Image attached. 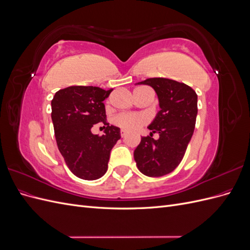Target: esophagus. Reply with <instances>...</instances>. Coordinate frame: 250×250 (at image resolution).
<instances>
[{
    "label": "esophagus",
    "instance_id": "obj_1",
    "mask_svg": "<svg viewBox=\"0 0 250 250\" xmlns=\"http://www.w3.org/2000/svg\"><path fill=\"white\" fill-rule=\"evenodd\" d=\"M120 133H121V137H122V138H124V137H125V135L127 134V131H126V130H124V129H121Z\"/></svg>",
    "mask_w": 250,
    "mask_h": 250
}]
</instances>
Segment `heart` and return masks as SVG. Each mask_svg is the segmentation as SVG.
I'll list each match as a JSON object with an SVG mask.
<instances>
[{"label":"heart","mask_w":250,"mask_h":250,"mask_svg":"<svg viewBox=\"0 0 250 250\" xmlns=\"http://www.w3.org/2000/svg\"><path fill=\"white\" fill-rule=\"evenodd\" d=\"M144 88L147 87H138L134 89V92H139ZM113 124L118 127L122 128L125 130H138L144 125H146L148 122V118L143 115V113L138 112H121L113 118Z\"/></svg>","instance_id":"b5f03b06"}]
</instances>
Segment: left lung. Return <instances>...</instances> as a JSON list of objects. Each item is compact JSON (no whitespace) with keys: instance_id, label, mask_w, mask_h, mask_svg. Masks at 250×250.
Instances as JSON below:
<instances>
[{"instance_id":"left-lung-1","label":"left lung","mask_w":250,"mask_h":250,"mask_svg":"<svg viewBox=\"0 0 250 250\" xmlns=\"http://www.w3.org/2000/svg\"><path fill=\"white\" fill-rule=\"evenodd\" d=\"M140 84L152 86L161 110L149 125L150 135L144 137L134 150L138 169L146 176L169 174L183 161L193 135L197 117V94L183 82L167 78H149ZM153 133L160 138L154 140Z\"/></svg>"}]
</instances>
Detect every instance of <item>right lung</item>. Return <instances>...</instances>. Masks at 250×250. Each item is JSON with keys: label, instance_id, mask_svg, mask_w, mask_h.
<instances>
[{"label": "right lung", "instance_id": "obj_1", "mask_svg": "<svg viewBox=\"0 0 250 250\" xmlns=\"http://www.w3.org/2000/svg\"><path fill=\"white\" fill-rule=\"evenodd\" d=\"M112 89L97 86H69L59 89L51 102L52 121L60 153L71 172L85 180L102 177L107 171L112 147L121 139L120 128L106 121L103 101ZM103 123L102 136L91 127Z\"/></svg>", "mask_w": 250, "mask_h": 250}]
</instances>
